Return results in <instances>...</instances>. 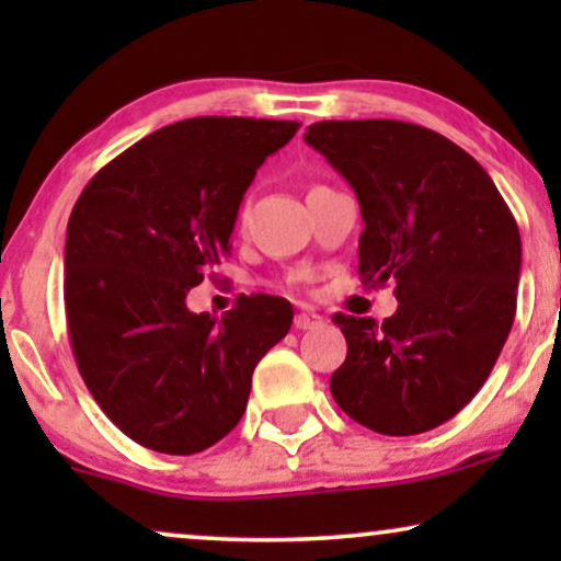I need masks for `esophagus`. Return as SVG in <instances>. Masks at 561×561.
Masks as SVG:
<instances>
[{"instance_id":"obj_1","label":"esophagus","mask_w":561,"mask_h":561,"mask_svg":"<svg viewBox=\"0 0 561 561\" xmlns=\"http://www.w3.org/2000/svg\"><path fill=\"white\" fill-rule=\"evenodd\" d=\"M321 324H324V319L313 311H301V313H296V319H294V327L298 329V332H306V329H319Z\"/></svg>"}]
</instances>
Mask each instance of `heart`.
Returning a JSON list of instances; mask_svg holds the SVG:
<instances>
[{
  "label": "heart",
  "instance_id": "obj_1",
  "mask_svg": "<svg viewBox=\"0 0 561 561\" xmlns=\"http://www.w3.org/2000/svg\"><path fill=\"white\" fill-rule=\"evenodd\" d=\"M244 217H248V204L240 206V221H244Z\"/></svg>",
  "mask_w": 561,
  "mask_h": 561
}]
</instances>
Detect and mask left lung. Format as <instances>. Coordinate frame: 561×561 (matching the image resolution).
<instances>
[{
	"instance_id": "obj_1",
	"label": "left lung",
	"mask_w": 561,
	"mask_h": 561,
	"mask_svg": "<svg viewBox=\"0 0 561 561\" xmlns=\"http://www.w3.org/2000/svg\"><path fill=\"white\" fill-rule=\"evenodd\" d=\"M304 140L355 191L365 229L359 278L396 283L382 324L336 313L347 357L329 388L378 434H424L488 380L516 317L520 234L470 152L398 119L317 122Z\"/></svg>"
}]
</instances>
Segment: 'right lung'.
Listing matches in <instances>:
<instances>
[{
    "mask_svg": "<svg viewBox=\"0 0 561 561\" xmlns=\"http://www.w3.org/2000/svg\"><path fill=\"white\" fill-rule=\"evenodd\" d=\"M298 122L194 117L106 163L66 232V319L89 393L129 439L196 455L248 409L252 370L294 309L244 296L225 317L188 311V290L229 255L242 196Z\"/></svg>",
    "mask_w": 561,
    "mask_h": 561,
    "instance_id": "obj_1",
    "label": "right lung"
}]
</instances>
